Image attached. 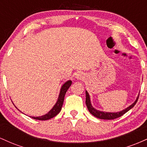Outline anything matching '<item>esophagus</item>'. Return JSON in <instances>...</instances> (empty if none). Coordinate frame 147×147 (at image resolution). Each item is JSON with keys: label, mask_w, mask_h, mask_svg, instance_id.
Masks as SVG:
<instances>
[{"label": "esophagus", "mask_w": 147, "mask_h": 147, "mask_svg": "<svg viewBox=\"0 0 147 147\" xmlns=\"http://www.w3.org/2000/svg\"><path fill=\"white\" fill-rule=\"evenodd\" d=\"M75 77L77 79H79V80H82V79H84V75H83V74H82V73H77V75H76Z\"/></svg>", "instance_id": "esophagus-1"}]
</instances>
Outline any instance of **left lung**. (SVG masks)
I'll list each match as a JSON object with an SVG mask.
<instances>
[{"instance_id":"1","label":"left lung","mask_w":147,"mask_h":147,"mask_svg":"<svg viewBox=\"0 0 147 147\" xmlns=\"http://www.w3.org/2000/svg\"><path fill=\"white\" fill-rule=\"evenodd\" d=\"M138 97H139V95H138L137 98H136V101H135L131 105L128 106L126 109H124V110L119 111V112H115V113L105 112V111L97 110V109H95V108L92 106V104H91V102H90V95H89L88 92H87V90H86V104L88 110L89 112H90L92 115L95 116L96 117L99 118V119H116V118L117 117H121V116L123 115L124 113H126V112H128L130 109H132L133 106L136 105V102H138Z\"/></svg>"}]
</instances>
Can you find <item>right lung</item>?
Listing matches in <instances>:
<instances>
[{"label": "right lung", "mask_w": 147, "mask_h": 147, "mask_svg": "<svg viewBox=\"0 0 147 147\" xmlns=\"http://www.w3.org/2000/svg\"><path fill=\"white\" fill-rule=\"evenodd\" d=\"M71 84L72 81L68 80L62 85L56 104L54 105L52 109L48 113L43 115L38 116V117H32V116H30V117L33 118V119H38V120H48V119H50L52 117H55L61 110V107L63 106V103L64 101V97H65V93H66L68 89L71 86Z\"/></svg>", "instance_id": "add662e5"}]
</instances>
